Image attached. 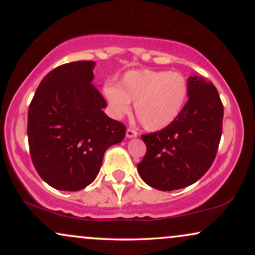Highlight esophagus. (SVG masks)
I'll return each instance as SVG.
<instances>
[{
  "label": "esophagus",
  "mask_w": 255,
  "mask_h": 255,
  "mask_svg": "<svg viewBox=\"0 0 255 255\" xmlns=\"http://www.w3.org/2000/svg\"><path fill=\"white\" fill-rule=\"evenodd\" d=\"M137 135V133L131 128H128L127 131H126V136L127 137H135Z\"/></svg>",
  "instance_id": "esophagus-1"
}]
</instances>
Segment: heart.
<instances>
[{
	"instance_id": "1",
	"label": "heart",
	"mask_w": 255,
	"mask_h": 255,
	"mask_svg": "<svg viewBox=\"0 0 255 255\" xmlns=\"http://www.w3.org/2000/svg\"><path fill=\"white\" fill-rule=\"evenodd\" d=\"M189 84L180 72L134 69L120 79L118 86L107 85L103 95L114 118L130 111L147 130H160L170 126L182 113L188 99Z\"/></svg>"
}]
</instances>
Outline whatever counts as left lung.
<instances>
[{
	"label": "left lung",
	"mask_w": 255,
	"mask_h": 255,
	"mask_svg": "<svg viewBox=\"0 0 255 255\" xmlns=\"http://www.w3.org/2000/svg\"><path fill=\"white\" fill-rule=\"evenodd\" d=\"M188 102L170 126L141 135L145 157L140 176L158 191H175L197 182L210 169L222 136L223 104L218 91L204 78H188Z\"/></svg>",
	"instance_id": "obj_1"
}]
</instances>
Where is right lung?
Returning <instances> with one entry per match:
<instances>
[{
  "label": "right lung",
  "instance_id": "add662e5",
  "mask_svg": "<svg viewBox=\"0 0 255 255\" xmlns=\"http://www.w3.org/2000/svg\"><path fill=\"white\" fill-rule=\"evenodd\" d=\"M93 61L62 64L44 77L27 119L32 162L60 191H80L95 181L105 151L121 142L126 127L108 118L107 102L92 84Z\"/></svg>",
  "mask_w": 255,
  "mask_h": 255
}]
</instances>
